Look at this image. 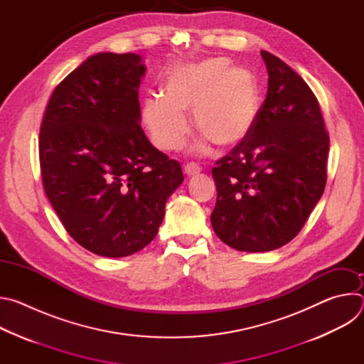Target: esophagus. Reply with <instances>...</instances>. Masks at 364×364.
Returning <instances> with one entry per match:
<instances>
[{
  "mask_svg": "<svg viewBox=\"0 0 364 364\" xmlns=\"http://www.w3.org/2000/svg\"><path fill=\"white\" fill-rule=\"evenodd\" d=\"M200 166L198 164H196V163H187L186 166H184V173L188 176V177H191V176H196V174H198L200 173Z\"/></svg>",
  "mask_w": 364,
  "mask_h": 364,
  "instance_id": "esophagus-1",
  "label": "esophagus"
}]
</instances>
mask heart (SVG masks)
Returning <instances> with one entry per match:
<instances>
[{
  "label": "heart",
  "mask_w": 364,
  "mask_h": 364,
  "mask_svg": "<svg viewBox=\"0 0 364 364\" xmlns=\"http://www.w3.org/2000/svg\"><path fill=\"white\" fill-rule=\"evenodd\" d=\"M203 142L229 148L243 141L261 109V92L252 72L232 68L228 58H209L174 68L166 77L164 95L144 102V119L159 148L178 149L188 132L186 112Z\"/></svg>",
  "instance_id": "heart-1"
}]
</instances>
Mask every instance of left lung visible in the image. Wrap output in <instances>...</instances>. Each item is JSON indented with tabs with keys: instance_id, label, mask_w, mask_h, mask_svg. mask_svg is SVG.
Here are the masks:
<instances>
[{
	"instance_id": "1",
	"label": "left lung",
	"mask_w": 364,
	"mask_h": 364,
	"mask_svg": "<svg viewBox=\"0 0 364 364\" xmlns=\"http://www.w3.org/2000/svg\"><path fill=\"white\" fill-rule=\"evenodd\" d=\"M268 92L249 135L216 161L215 233L243 252H268L304 228L327 183L330 136L320 103L279 58L262 50Z\"/></svg>"
}]
</instances>
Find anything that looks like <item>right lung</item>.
Listing matches in <instances>:
<instances>
[{"instance_id": "1", "label": "right lung", "mask_w": 364, "mask_h": 364, "mask_svg": "<svg viewBox=\"0 0 364 364\" xmlns=\"http://www.w3.org/2000/svg\"><path fill=\"white\" fill-rule=\"evenodd\" d=\"M145 66L134 53H97L51 93L38 135L44 191L85 249L132 255L159 233L181 166L139 127Z\"/></svg>"}]
</instances>
